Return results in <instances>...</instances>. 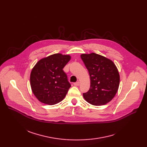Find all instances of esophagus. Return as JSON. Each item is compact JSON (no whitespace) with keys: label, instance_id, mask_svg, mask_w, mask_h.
<instances>
[{"label":"esophagus","instance_id":"1","mask_svg":"<svg viewBox=\"0 0 147 147\" xmlns=\"http://www.w3.org/2000/svg\"><path fill=\"white\" fill-rule=\"evenodd\" d=\"M80 82L79 81H77V82L74 83V86H80Z\"/></svg>","mask_w":147,"mask_h":147}]
</instances>
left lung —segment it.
Returning a JSON list of instances; mask_svg holds the SVG:
<instances>
[{
    "label": "left lung",
    "instance_id": "obj_1",
    "mask_svg": "<svg viewBox=\"0 0 147 147\" xmlns=\"http://www.w3.org/2000/svg\"><path fill=\"white\" fill-rule=\"evenodd\" d=\"M81 58L90 77V88L83 94L87 102L95 106L109 102L116 94L120 76L114 63L110 59L95 53L82 54Z\"/></svg>",
    "mask_w": 147,
    "mask_h": 147
}]
</instances>
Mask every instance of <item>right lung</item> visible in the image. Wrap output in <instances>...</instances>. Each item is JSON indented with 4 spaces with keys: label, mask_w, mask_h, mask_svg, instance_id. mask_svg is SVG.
Wrapping results in <instances>:
<instances>
[{
    "label": "right lung",
    "mask_w": 147,
    "mask_h": 147,
    "mask_svg": "<svg viewBox=\"0 0 147 147\" xmlns=\"http://www.w3.org/2000/svg\"><path fill=\"white\" fill-rule=\"evenodd\" d=\"M70 59L69 55L56 53L36 63L31 72L30 85L39 101L53 105L65 98L71 85L63 69Z\"/></svg>",
    "instance_id": "add662e5"
}]
</instances>
